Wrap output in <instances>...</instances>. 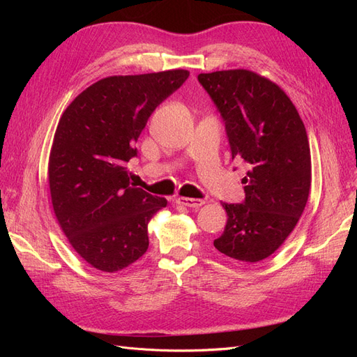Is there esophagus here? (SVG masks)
Instances as JSON below:
<instances>
[{
	"label": "esophagus",
	"instance_id": "1",
	"mask_svg": "<svg viewBox=\"0 0 357 357\" xmlns=\"http://www.w3.org/2000/svg\"><path fill=\"white\" fill-rule=\"evenodd\" d=\"M176 202L178 205H183V207H188V208H199L201 205L205 204L204 199H197V198H177Z\"/></svg>",
	"mask_w": 357,
	"mask_h": 357
}]
</instances>
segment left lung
Wrapping results in <instances>:
<instances>
[{"mask_svg":"<svg viewBox=\"0 0 357 357\" xmlns=\"http://www.w3.org/2000/svg\"><path fill=\"white\" fill-rule=\"evenodd\" d=\"M220 113L232 160H244L245 198L228 214L214 247L240 262L271 256L294 231L310 195L311 155L304 122L275 83L248 70L199 74Z\"/></svg>","mask_w":357,"mask_h":357,"instance_id":"obj_1","label":"left lung"}]
</instances>
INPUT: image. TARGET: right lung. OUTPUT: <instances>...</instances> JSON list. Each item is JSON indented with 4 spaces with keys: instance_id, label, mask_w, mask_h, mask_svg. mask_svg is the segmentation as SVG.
Listing matches in <instances>:
<instances>
[{
    "instance_id": "right-lung-1",
    "label": "right lung",
    "mask_w": 357,
    "mask_h": 357,
    "mask_svg": "<svg viewBox=\"0 0 357 357\" xmlns=\"http://www.w3.org/2000/svg\"><path fill=\"white\" fill-rule=\"evenodd\" d=\"M188 77L186 70L113 75L61 117L49 158L53 211L74 250L100 271H121L147 250V223L167 199L134 188L126 164L149 117Z\"/></svg>"
}]
</instances>
